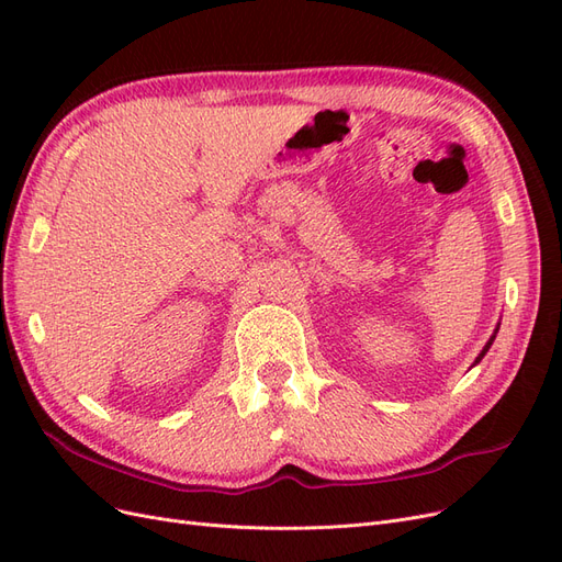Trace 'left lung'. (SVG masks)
Wrapping results in <instances>:
<instances>
[{"label": "left lung", "mask_w": 562, "mask_h": 562, "mask_svg": "<svg viewBox=\"0 0 562 562\" xmlns=\"http://www.w3.org/2000/svg\"><path fill=\"white\" fill-rule=\"evenodd\" d=\"M497 330H499V328H497ZM495 335H497V333H495ZM495 335H492V337H490V339H487V345H485V347H483V351H481V353H479V359H475V363H481V359H483V356H485V353H487V349H490V347H492V342H495Z\"/></svg>", "instance_id": "8db88e82"}]
</instances>
